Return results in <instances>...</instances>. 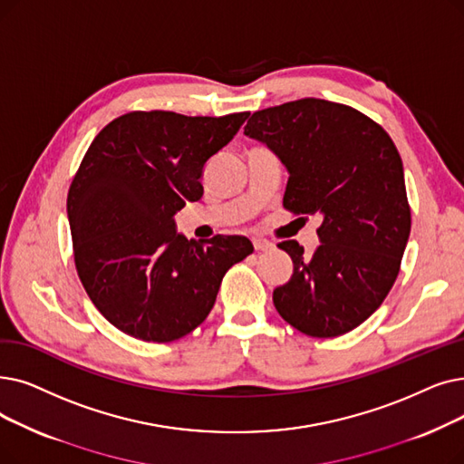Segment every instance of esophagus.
I'll use <instances>...</instances> for the list:
<instances>
[{
  "label": "esophagus",
  "mask_w": 464,
  "mask_h": 464,
  "mask_svg": "<svg viewBox=\"0 0 464 464\" xmlns=\"http://www.w3.org/2000/svg\"><path fill=\"white\" fill-rule=\"evenodd\" d=\"M254 248L257 250V252H266V250H271L275 245L271 243V240H267V238H261V237H256L254 240Z\"/></svg>",
  "instance_id": "34e87169"
}]
</instances>
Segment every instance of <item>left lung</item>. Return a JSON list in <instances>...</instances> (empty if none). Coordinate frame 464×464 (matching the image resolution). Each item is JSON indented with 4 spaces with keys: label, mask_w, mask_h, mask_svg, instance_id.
Segmentation results:
<instances>
[{
    "label": "left lung",
    "mask_w": 464,
    "mask_h": 464,
    "mask_svg": "<svg viewBox=\"0 0 464 464\" xmlns=\"http://www.w3.org/2000/svg\"><path fill=\"white\" fill-rule=\"evenodd\" d=\"M245 134L286 167L285 208L322 216L313 256L295 240L278 245L294 261L290 280L273 290L278 314L311 337L354 330L391 292L410 238L394 142L364 113L320 98L256 111Z\"/></svg>",
    "instance_id": "obj_1"
}]
</instances>
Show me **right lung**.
<instances>
[{"instance_id": "add662e5", "label": "right lung", "mask_w": 464, "mask_h": 464, "mask_svg": "<svg viewBox=\"0 0 464 464\" xmlns=\"http://www.w3.org/2000/svg\"><path fill=\"white\" fill-rule=\"evenodd\" d=\"M248 115L132 111L92 140L68 191V219L77 275L117 330L153 343L188 335L212 311L227 269L252 254L246 237L197 243L174 221L203 197L205 165Z\"/></svg>"}]
</instances>
